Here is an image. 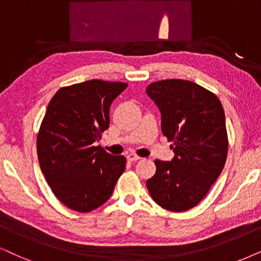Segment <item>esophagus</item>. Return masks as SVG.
<instances>
[{"instance_id": "34e87169", "label": "esophagus", "mask_w": 261, "mask_h": 261, "mask_svg": "<svg viewBox=\"0 0 261 261\" xmlns=\"http://www.w3.org/2000/svg\"><path fill=\"white\" fill-rule=\"evenodd\" d=\"M126 159H127L128 161H137V160H140L141 158L138 156V155H136V154H127Z\"/></svg>"}]
</instances>
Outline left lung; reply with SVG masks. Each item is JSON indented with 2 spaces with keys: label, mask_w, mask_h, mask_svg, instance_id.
Returning <instances> with one entry per match:
<instances>
[{
  "label": "left lung",
  "mask_w": 261,
  "mask_h": 261,
  "mask_svg": "<svg viewBox=\"0 0 261 261\" xmlns=\"http://www.w3.org/2000/svg\"><path fill=\"white\" fill-rule=\"evenodd\" d=\"M146 91L160 110L161 130L174 153L171 161H154L148 191L163 208L184 212L206 196L225 165L223 106L213 92L183 79L154 82Z\"/></svg>",
  "instance_id": "obj_1"
}]
</instances>
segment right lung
Segmentation results:
<instances>
[{
    "instance_id": "obj_1",
    "label": "right lung",
    "mask_w": 261,
    "mask_h": 261,
    "mask_svg": "<svg viewBox=\"0 0 261 261\" xmlns=\"http://www.w3.org/2000/svg\"><path fill=\"white\" fill-rule=\"evenodd\" d=\"M127 84L100 79L59 89L37 135L39 166L54 195L81 213L110 199L126 159L96 146L110 126V107Z\"/></svg>"
}]
</instances>
